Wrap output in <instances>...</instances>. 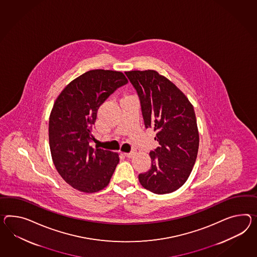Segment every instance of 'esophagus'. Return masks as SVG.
Masks as SVG:
<instances>
[{
    "mask_svg": "<svg viewBox=\"0 0 257 257\" xmlns=\"http://www.w3.org/2000/svg\"><path fill=\"white\" fill-rule=\"evenodd\" d=\"M126 158H132L135 156V152H130V153H125L124 154Z\"/></svg>",
    "mask_w": 257,
    "mask_h": 257,
    "instance_id": "esophagus-1",
    "label": "esophagus"
}]
</instances>
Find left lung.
<instances>
[{
	"label": "left lung",
	"instance_id": "8db88e82",
	"mask_svg": "<svg viewBox=\"0 0 257 257\" xmlns=\"http://www.w3.org/2000/svg\"><path fill=\"white\" fill-rule=\"evenodd\" d=\"M138 94L146 128L157 132L151 169L139 174L145 189L163 195L179 189L198 156L199 135L193 105L177 86L153 70L125 72Z\"/></svg>",
	"mask_w": 257,
	"mask_h": 257
}]
</instances>
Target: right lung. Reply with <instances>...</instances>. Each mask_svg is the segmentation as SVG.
<instances>
[{
  "instance_id": "1",
  "label": "right lung",
  "mask_w": 257,
  "mask_h": 257,
  "mask_svg": "<svg viewBox=\"0 0 257 257\" xmlns=\"http://www.w3.org/2000/svg\"><path fill=\"white\" fill-rule=\"evenodd\" d=\"M126 83L121 72L88 71L67 85L54 103L48 127L53 162L59 175L77 190L103 189L118 164V154L93 149L89 143L99 106Z\"/></svg>"
}]
</instances>
